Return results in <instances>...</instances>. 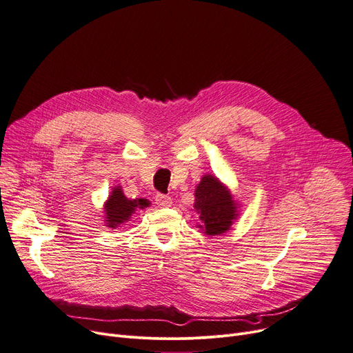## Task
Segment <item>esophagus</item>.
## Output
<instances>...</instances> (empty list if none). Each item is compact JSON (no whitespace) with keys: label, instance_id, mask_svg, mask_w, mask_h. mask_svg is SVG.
<instances>
[{"label":"esophagus","instance_id":"obj_1","mask_svg":"<svg viewBox=\"0 0 353 353\" xmlns=\"http://www.w3.org/2000/svg\"><path fill=\"white\" fill-rule=\"evenodd\" d=\"M155 203L159 207H171L172 205V198L170 195H165V194H157Z\"/></svg>","mask_w":353,"mask_h":353}]
</instances>
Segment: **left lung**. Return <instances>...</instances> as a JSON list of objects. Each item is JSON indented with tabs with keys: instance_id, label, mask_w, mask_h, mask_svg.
Wrapping results in <instances>:
<instances>
[{
	"instance_id": "8db88e82",
	"label": "left lung",
	"mask_w": 353,
	"mask_h": 353,
	"mask_svg": "<svg viewBox=\"0 0 353 353\" xmlns=\"http://www.w3.org/2000/svg\"><path fill=\"white\" fill-rule=\"evenodd\" d=\"M194 207L203 220V228L208 236H218L230 230L237 216L236 203L223 183L211 175H205L195 190ZM201 227V225H199Z\"/></svg>"
}]
</instances>
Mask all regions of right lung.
I'll return each instance as SVG.
<instances>
[{
    "label": "right lung",
    "mask_w": 353,
    "mask_h": 353,
    "mask_svg": "<svg viewBox=\"0 0 353 353\" xmlns=\"http://www.w3.org/2000/svg\"><path fill=\"white\" fill-rule=\"evenodd\" d=\"M148 207L146 199H128L122 190L117 187L113 190L112 195L109 196V201L106 203V218H108V225L112 228H116L119 224H123L128 221L130 215L133 214L137 208Z\"/></svg>",
    "instance_id": "1"
}]
</instances>
